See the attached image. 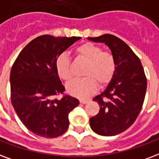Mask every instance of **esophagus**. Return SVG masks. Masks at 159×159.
Masks as SVG:
<instances>
[{
    "label": "esophagus",
    "instance_id": "1",
    "mask_svg": "<svg viewBox=\"0 0 159 159\" xmlns=\"http://www.w3.org/2000/svg\"><path fill=\"white\" fill-rule=\"evenodd\" d=\"M80 102L82 104H86L87 102H88V100H87V99H81V100H80Z\"/></svg>",
    "mask_w": 159,
    "mask_h": 159
}]
</instances>
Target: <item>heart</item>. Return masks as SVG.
Wrapping results in <instances>:
<instances>
[{"label": "heart", "mask_w": 159, "mask_h": 159, "mask_svg": "<svg viewBox=\"0 0 159 159\" xmlns=\"http://www.w3.org/2000/svg\"><path fill=\"white\" fill-rule=\"evenodd\" d=\"M77 57L87 62L83 75L85 77L72 80L66 86L70 94L77 98H88L96 92L97 82L100 86L107 84L115 73L117 64L112 52L102 51L101 47L92 42H86L75 50ZM56 70L64 81L73 76L68 56L61 54L56 60Z\"/></svg>", "instance_id": "obj_1"}]
</instances>
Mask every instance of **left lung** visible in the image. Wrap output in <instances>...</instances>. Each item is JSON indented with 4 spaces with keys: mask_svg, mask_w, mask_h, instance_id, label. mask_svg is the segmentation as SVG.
Wrapping results in <instances>:
<instances>
[{
    "mask_svg": "<svg viewBox=\"0 0 159 159\" xmlns=\"http://www.w3.org/2000/svg\"><path fill=\"white\" fill-rule=\"evenodd\" d=\"M103 42L116 60V71L104 92L93 100L99 104L98 114L90 118V126L102 136L123 133L135 122L141 111L147 90V78L139 57L123 40L111 34L88 37Z\"/></svg>",
    "mask_w": 159,
    "mask_h": 159,
    "instance_id": "1",
    "label": "left lung"
}]
</instances>
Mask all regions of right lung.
<instances>
[{"label":"right lung","mask_w":159,"mask_h":159,"mask_svg":"<svg viewBox=\"0 0 159 159\" xmlns=\"http://www.w3.org/2000/svg\"><path fill=\"white\" fill-rule=\"evenodd\" d=\"M81 37L42 35L23 48L10 75L11 100L26 128L41 137L52 139L69 127L68 114L79 104L64 94L65 88L56 70V60ZM63 95L61 99L56 95Z\"/></svg>","instance_id":"right-lung-1"}]
</instances>
